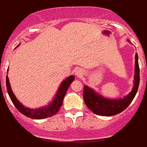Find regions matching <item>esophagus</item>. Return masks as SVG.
I'll return each mask as SVG.
<instances>
[{
    "instance_id": "obj_1",
    "label": "esophagus",
    "mask_w": 147,
    "mask_h": 147,
    "mask_svg": "<svg viewBox=\"0 0 147 147\" xmlns=\"http://www.w3.org/2000/svg\"><path fill=\"white\" fill-rule=\"evenodd\" d=\"M75 75H77L78 77H81V76H82V75H83V71L80 69H75Z\"/></svg>"
}]
</instances>
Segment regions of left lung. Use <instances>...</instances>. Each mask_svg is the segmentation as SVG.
<instances>
[{"mask_svg":"<svg viewBox=\"0 0 147 147\" xmlns=\"http://www.w3.org/2000/svg\"><path fill=\"white\" fill-rule=\"evenodd\" d=\"M130 43L129 40H127ZM140 67L138 63V55L135 54V76H134V85L132 92L123 98L111 99L103 96L98 92L89 86H84L83 97L85 104L88 109L94 113L103 116H112L117 115L123 111L129 106L135 98L139 84H140Z\"/></svg>","mask_w":147,"mask_h":147,"instance_id":"8db88e82","label":"left lung"}]
</instances>
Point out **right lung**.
<instances>
[{"instance_id": "right-lung-1", "label": "right lung", "mask_w": 147, "mask_h": 147, "mask_svg": "<svg viewBox=\"0 0 147 147\" xmlns=\"http://www.w3.org/2000/svg\"><path fill=\"white\" fill-rule=\"evenodd\" d=\"M19 46L20 44L17 47H18ZM74 80H75L74 75H70V76L67 77L65 80H63L61 85L58 87L57 93L52 100V101H51L47 106H43V107L38 108V109H30V108L26 107L21 102L18 101V99L16 98L13 92L12 91L7 75L6 76V87H7L9 96L13 103L14 106L21 113H22L23 115L28 117V118L39 120V119H44L49 118V117H52L58 112V111L60 110L62 106V104H63V98H64L65 95L67 92V90L68 89L71 83Z\"/></svg>"}]
</instances>
